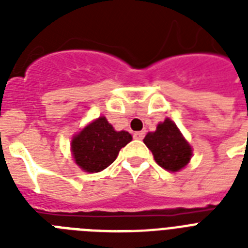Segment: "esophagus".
I'll return each instance as SVG.
<instances>
[{
	"label": "esophagus",
	"instance_id": "obj_1",
	"mask_svg": "<svg viewBox=\"0 0 248 248\" xmlns=\"http://www.w3.org/2000/svg\"><path fill=\"white\" fill-rule=\"evenodd\" d=\"M144 136H145V132L144 131H138L134 134V138H135L136 140H143Z\"/></svg>",
	"mask_w": 248,
	"mask_h": 248
}]
</instances>
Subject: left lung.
Listing matches in <instances>:
<instances>
[{
  "instance_id": "1",
  "label": "left lung",
  "mask_w": 248,
  "mask_h": 248,
  "mask_svg": "<svg viewBox=\"0 0 248 248\" xmlns=\"http://www.w3.org/2000/svg\"><path fill=\"white\" fill-rule=\"evenodd\" d=\"M144 144L151 149L155 162L167 171H180L192 158V147L170 118L158 124L155 132H148Z\"/></svg>"
}]
</instances>
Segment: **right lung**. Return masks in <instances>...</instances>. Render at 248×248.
<instances>
[{
    "label": "right lung",
    "mask_w": 248,
    "mask_h": 248,
    "mask_svg": "<svg viewBox=\"0 0 248 248\" xmlns=\"http://www.w3.org/2000/svg\"><path fill=\"white\" fill-rule=\"evenodd\" d=\"M131 140L127 131H116L105 117H99L72 139V155L79 169L99 172L112 165Z\"/></svg>",
    "instance_id": "right-lung-1"
}]
</instances>
